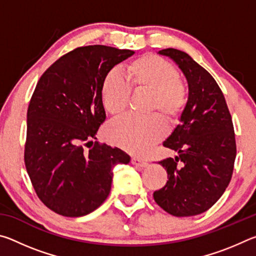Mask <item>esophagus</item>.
<instances>
[{
  "label": "esophagus",
  "mask_w": 256,
  "mask_h": 256,
  "mask_svg": "<svg viewBox=\"0 0 256 256\" xmlns=\"http://www.w3.org/2000/svg\"><path fill=\"white\" fill-rule=\"evenodd\" d=\"M131 162L133 164H136V166H140V167H146V164H148V162H146V160L141 159V158H138V157H132Z\"/></svg>",
  "instance_id": "esophagus-1"
}]
</instances>
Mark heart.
<instances>
[{
  "mask_svg": "<svg viewBox=\"0 0 256 256\" xmlns=\"http://www.w3.org/2000/svg\"><path fill=\"white\" fill-rule=\"evenodd\" d=\"M125 81L114 71L104 76L99 96L108 114L120 118L128 110L131 92L150 94L148 112H157L170 124L180 122L188 105V89L170 60L144 54L123 66ZM166 126L158 115L146 118H125L110 124L106 136L112 144L131 154H142L164 136Z\"/></svg>",
  "mask_w": 256,
  "mask_h": 256,
  "instance_id": "b5f03b06",
  "label": "heart"
}]
</instances>
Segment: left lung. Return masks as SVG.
I'll return each mask as SVG.
<instances>
[{
    "label": "left lung",
    "mask_w": 256,
    "mask_h": 256,
    "mask_svg": "<svg viewBox=\"0 0 256 256\" xmlns=\"http://www.w3.org/2000/svg\"><path fill=\"white\" fill-rule=\"evenodd\" d=\"M159 54L178 64L188 82V105L182 124L164 141L178 156L158 162L166 185L154 192L157 204L175 216L200 214L219 200L232 180L235 131L226 99L209 72L188 54L166 48Z\"/></svg>",
    "instance_id": "1"
}]
</instances>
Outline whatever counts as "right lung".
<instances>
[{
	"label": "right lung",
	"instance_id": "add662e5",
	"mask_svg": "<svg viewBox=\"0 0 256 256\" xmlns=\"http://www.w3.org/2000/svg\"><path fill=\"white\" fill-rule=\"evenodd\" d=\"M133 54L104 45L78 47L38 80L27 110L24 164L37 196L56 214L96 210L110 192L112 167L130 162L123 150L94 140L106 120L102 78Z\"/></svg>",
	"mask_w": 256,
	"mask_h": 256
}]
</instances>
